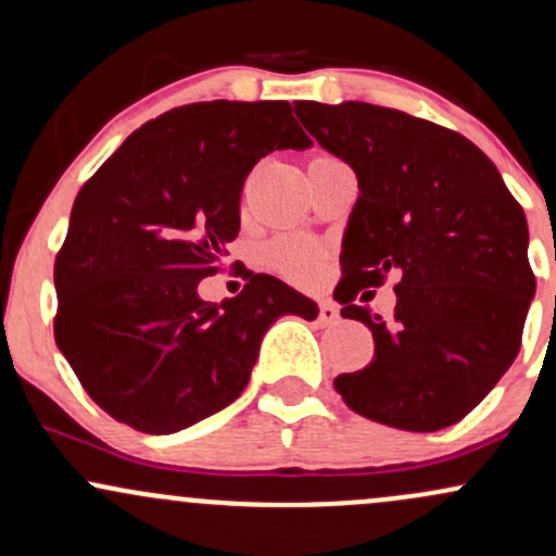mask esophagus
Masks as SVG:
<instances>
[{"instance_id": "34e87169", "label": "esophagus", "mask_w": 556, "mask_h": 556, "mask_svg": "<svg viewBox=\"0 0 556 556\" xmlns=\"http://www.w3.org/2000/svg\"><path fill=\"white\" fill-rule=\"evenodd\" d=\"M318 321H321L324 327L340 324V311H337V305L329 303V300H324V303L318 305Z\"/></svg>"}]
</instances>
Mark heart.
<instances>
[{
  "label": "heart",
  "mask_w": 556,
  "mask_h": 556,
  "mask_svg": "<svg viewBox=\"0 0 556 556\" xmlns=\"http://www.w3.org/2000/svg\"><path fill=\"white\" fill-rule=\"evenodd\" d=\"M271 258L277 264V269L287 279H292V282H311L316 277L318 264H321V253L311 242L295 238L279 240L271 248Z\"/></svg>",
  "instance_id": "b5f03b06"
}]
</instances>
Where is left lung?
I'll list each match as a JSON object with an SVG mask.
<instances>
[{
  "mask_svg": "<svg viewBox=\"0 0 556 556\" xmlns=\"http://www.w3.org/2000/svg\"><path fill=\"white\" fill-rule=\"evenodd\" d=\"M321 149L358 177L342 238V316L374 334V361L334 389L363 418L405 431L457 424L520 350L535 295L528 222L494 162L429 119L387 106L295 101ZM399 274L389 323L358 291Z\"/></svg>",
  "mask_w": 556,
  "mask_h": 556,
  "instance_id": "left-lung-1",
  "label": "left lung"
}]
</instances>
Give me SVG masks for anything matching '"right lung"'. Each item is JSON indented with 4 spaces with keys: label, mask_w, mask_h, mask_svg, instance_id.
Segmentation results:
<instances>
[{
    "label": "right lung",
    "mask_w": 556,
    "mask_h": 556,
    "mask_svg": "<svg viewBox=\"0 0 556 556\" xmlns=\"http://www.w3.org/2000/svg\"><path fill=\"white\" fill-rule=\"evenodd\" d=\"M308 146L287 101H201L138 127L83 185L54 261V340L114 420L175 433L214 416L279 316H318L269 274L222 305L198 295L238 238L248 172Z\"/></svg>",
    "instance_id": "add662e5"
}]
</instances>
